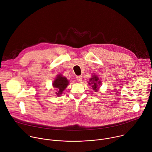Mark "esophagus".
Listing matches in <instances>:
<instances>
[{
    "label": "esophagus",
    "mask_w": 152,
    "mask_h": 152,
    "mask_svg": "<svg viewBox=\"0 0 152 152\" xmlns=\"http://www.w3.org/2000/svg\"><path fill=\"white\" fill-rule=\"evenodd\" d=\"M76 79L78 82H81L82 80V76H76Z\"/></svg>",
    "instance_id": "34e87169"
}]
</instances>
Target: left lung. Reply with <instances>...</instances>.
Segmentation results:
<instances>
[{
    "label": "left lung",
    "mask_w": 152,
    "mask_h": 152,
    "mask_svg": "<svg viewBox=\"0 0 152 152\" xmlns=\"http://www.w3.org/2000/svg\"><path fill=\"white\" fill-rule=\"evenodd\" d=\"M88 84L89 85H91L93 90L95 92H96L97 91H99V86L101 85V80H99V77L97 76L94 75L92 78L89 79V82H88Z\"/></svg>",
    "instance_id": "obj_1"
}]
</instances>
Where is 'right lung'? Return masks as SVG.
Returning <instances> with one entry per match:
<instances>
[{"mask_svg":"<svg viewBox=\"0 0 152 152\" xmlns=\"http://www.w3.org/2000/svg\"><path fill=\"white\" fill-rule=\"evenodd\" d=\"M69 85V80L66 77L63 76L61 75H58L53 83V86L56 88L57 92H56L57 96H60L64 90Z\"/></svg>","mask_w":152,"mask_h":152,"instance_id":"1","label":"right lung"}]
</instances>
